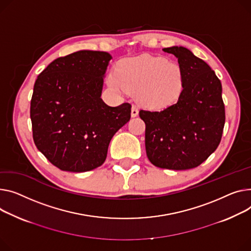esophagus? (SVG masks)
Instances as JSON below:
<instances>
[{
    "label": "esophagus",
    "instance_id": "esophagus-1",
    "mask_svg": "<svg viewBox=\"0 0 251 251\" xmlns=\"http://www.w3.org/2000/svg\"><path fill=\"white\" fill-rule=\"evenodd\" d=\"M138 113H139V111H138L137 107H136V106H132V109H131V117H133V118H134V117L138 116Z\"/></svg>",
    "mask_w": 251,
    "mask_h": 251
}]
</instances>
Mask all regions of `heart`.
<instances>
[{
	"label": "heart",
	"mask_w": 251,
	"mask_h": 251,
	"mask_svg": "<svg viewBox=\"0 0 251 251\" xmlns=\"http://www.w3.org/2000/svg\"><path fill=\"white\" fill-rule=\"evenodd\" d=\"M115 92L134 94L136 101L150 110H161L179 98L185 82L180 66L160 56L143 54L120 60L107 78Z\"/></svg>",
	"instance_id": "b5f03b06"
}]
</instances>
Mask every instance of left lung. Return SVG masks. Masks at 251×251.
I'll return each instance as SVG.
<instances>
[{
  "mask_svg": "<svg viewBox=\"0 0 251 251\" xmlns=\"http://www.w3.org/2000/svg\"><path fill=\"white\" fill-rule=\"evenodd\" d=\"M177 58L185 75L183 90L174 105L160 112L140 110L145 123L149 161L160 169L197 168L218 147L225 124L220 79L186 47L162 49Z\"/></svg>",
  "mask_w": 251,
  "mask_h": 251,
  "instance_id": "obj_1",
  "label": "left lung"
}]
</instances>
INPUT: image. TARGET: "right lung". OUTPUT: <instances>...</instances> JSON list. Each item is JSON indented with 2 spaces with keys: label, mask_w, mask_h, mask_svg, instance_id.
I'll use <instances>...</instances> for the list:
<instances>
[{
  "label": "right lung",
  "mask_w": 251,
  "mask_h": 251,
  "mask_svg": "<svg viewBox=\"0 0 251 251\" xmlns=\"http://www.w3.org/2000/svg\"><path fill=\"white\" fill-rule=\"evenodd\" d=\"M111 59L105 51L79 50L53 60L35 81L33 139L61 171L85 173L102 165L112 137L130 120V104L110 107L101 98Z\"/></svg>",
  "instance_id": "right-lung-1"
}]
</instances>
